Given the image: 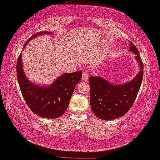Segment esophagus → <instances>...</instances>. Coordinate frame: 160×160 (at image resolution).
Wrapping results in <instances>:
<instances>
[{
  "mask_svg": "<svg viewBox=\"0 0 160 160\" xmlns=\"http://www.w3.org/2000/svg\"><path fill=\"white\" fill-rule=\"evenodd\" d=\"M82 81H88V72L87 70L84 71L83 72V75H82Z\"/></svg>",
  "mask_w": 160,
  "mask_h": 160,
  "instance_id": "34e87169",
  "label": "esophagus"
}]
</instances>
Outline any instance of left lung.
<instances>
[{"mask_svg": "<svg viewBox=\"0 0 160 160\" xmlns=\"http://www.w3.org/2000/svg\"><path fill=\"white\" fill-rule=\"evenodd\" d=\"M129 51L134 53L139 71L131 81L122 84H113L98 76L89 78L90 106L94 115L103 120H112L122 117L132 107L141 86L144 65L139 51L130 41Z\"/></svg>", "mask_w": 160, "mask_h": 160, "instance_id": "8db88e82", "label": "left lung"}]
</instances>
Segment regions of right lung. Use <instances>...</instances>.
Returning <instances> with one entry per match:
<instances>
[{
    "instance_id": "right-lung-1",
    "label": "right lung",
    "mask_w": 160,
    "mask_h": 160,
    "mask_svg": "<svg viewBox=\"0 0 160 160\" xmlns=\"http://www.w3.org/2000/svg\"><path fill=\"white\" fill-rule=\"evenodd\" d=\"M49 32L35 34L28 39L26 45L32 39L43 34H52ZM22 55L17 59L16 73L19 86L24 99L31 110L44 118L55 119L66 112L74 88L82 77V72L63 74L49 86H40L32 82L25 76L22 63Z\"/></svg>"
}]
</instances>
